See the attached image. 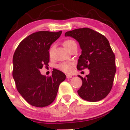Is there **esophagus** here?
Wrapping results in <instances>:
<instances>
[{
  "label": "esophagus",
  "instance_id": "esophagus-1",
  "mask_svg": "<svg viewBox=\"0 0 130 130\" xmlns=\"http://www.w3.org/2000/svg\"><path fill=\"white\" fill-rule=\"evenodd\" d=\"M66 77H67V79L72 78V75H66Z\"/></svg>",
  "mask_w": 130,
  "mask_h": 130
}]
</instances>
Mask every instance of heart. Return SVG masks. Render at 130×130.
Here are the masks:
<instances>
[{
	"label": "heart",
	"mask_w": 130,
	"mask_h": 130,
	"mask_svg": "<svg viewBox=\"0 0 130 130\" xmlns=\"http://www.w3.org/2000/svg\"><path fill=\"white\" fill-rule=\"evenodd\" d=\"M75 45H76L75 41H74L72 39H67L63 42L64 46L68 51L70 50V49ZM54 48V45H53L50 49V51H49V54H50V56L52 55ZM73 66V63H66V62H64V63H61L59 64L58 65V68L60 69V70H61V71L65 72V73H69V72L72 71Z\"/></svg>",
	"instance_id": "b5f03b06"
}]
</instances>
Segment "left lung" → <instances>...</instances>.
I'll return each mask as SVG.
<instances>
[{
    "instance_id": "left-lung-1",
    "label": "left lung",
    "mask_w": 130,
    "mask_h": 130,
    "mask_svg": "<svg viewBox=\"0 0 130 130\" xmlns=\"http://www.w3.org/2000/svg\"><path fill=\"white\" fill-rule=\"evenodd\" d=\"M64 35L75 39L82 50L77 69L90 70V74L85 77L78 76L82 80L81 87L77 91L79 95L91 102L105 98L112 89L117 70L115 56L109 40L89 28H77L67 31Z\"/></svg>"
}]
</instances>
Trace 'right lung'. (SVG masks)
<instances>
[{
	"label": "right lung",
	"mask_w": 130,
	"mask_h": 130,
	"mask_svg": "<svg viewBox=\"0 0 130 130\" xmlns=\"http://www.w3.org/2000/svg\"><path fill=\"white\" fill-rule=\"evenodd\" d=\"M62 31H40L23 39L13 56L12 76L18 91L31 105L43 107L55 99L60 84L66 79L63 72L53 69L51 76L40 74L48 65L49 50Z\"/></svg>",
	"instance_id": "obj_1"
}]
</instances>
